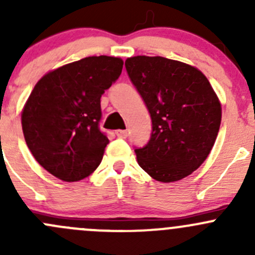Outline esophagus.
Segmentation results:
<instances>
[{
  "label": "esophagus",
  "mask_w": 255,
  "mask_h": 255,
  "mask_svg": "<svg viewBox=\"0 0 255 255\" xmlns=\"http://www.w3.org/2000/svg\"><path fill=\"white\" fill-rule=\"evenodd\" d=\"M116 135H117L118 138H127L128 137V130L118 129V130H116Z\"/></svg>",
  "instance_id": "1"
}]
</instances>
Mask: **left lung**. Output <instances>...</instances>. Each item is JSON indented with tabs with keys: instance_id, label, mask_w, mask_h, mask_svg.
Wrapping results in <instances>:
<instances>
[{
	"instance_id": "left-lung-1",
	"label": "left lung",
	"mask_w": 255,
	"mask_h": 255,
	"mask_svg": "<svg viewBox=\"0 0 255 255\" xmlns=\"http://www.w3.org/2000/svg\"><path fill=\"white\" fill-rule=\"evenodd\" d=\"M130 81L151 118V135L134 149L140 168L161 182L181 180L208 156L222 118L220 100L206 76L163 56L126 60Z\"/></svg>"
}]
</instances>
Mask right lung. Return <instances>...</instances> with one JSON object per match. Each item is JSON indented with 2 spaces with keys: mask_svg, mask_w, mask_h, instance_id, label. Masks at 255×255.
Instances as JSON below:
<instances>
[{
  "mask_svg": "<svg viewBox=\"0 0 255 255\" xmlns=\"http://www.w3.org/2000/svg\"><path fill=\"white\" fill-rule=\"evenodd\" d=\"M123 60L89 56L45 74L22 111L25 143L35 160L63 181L96 170L109 144L100 130L101 96L122 73Z\"/></svg>",
  "mask_w": 255,
  "mask_h": 255,
  "instance_id": "right-lung-1",
  "label": "right lung"
}]
</instances>
